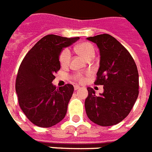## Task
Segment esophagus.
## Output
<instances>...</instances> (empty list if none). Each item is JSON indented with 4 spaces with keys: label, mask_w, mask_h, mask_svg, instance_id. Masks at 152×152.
<instances>
[{
    "label": "esophagus",
    "mask_w": 152,
    "mask_h": 152,
    "mask_svg": "<svg viewBox=\"0 0 152 152\" xmlns=\"http://www.w3.org/2000/svg\"><path fill=\"white\" fill-rule=\"evenodd\" d=\"M80 88H81V87H80V86H75V91L78 90V89H80Z\"/></svg>",
    "instance_id": "obj_1"
}]
</instances>
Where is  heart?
Wrapping results in <instances>:
<instances>
[{"label":"heart","instance_id":"b5f03b06","mask_svg":"<svg viewBox=\"0 0 152 152\" xmlns=\"http://www.w3.org/2000/svg\"><path fill=\"white\" fill-rule=\"evenodd\" d=\"M75 51L87 60L92 59L95 56V48L92 44L88 42H83L77 45L75 48ZM70 56L71 54L68 48H64L62 51L59 58V63L62 66H68L70 61ZM74 79L79 82H83L85 81V77L82 73H76L74 75Z\"/></svg>","mask_w":152,"mask_h":152}]
</instances>
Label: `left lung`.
I'll use <instances>...</instances> for the list:
<instances>
[{
	"mask_svg": "<svg viewBox=\"0 0 152 152\" xmlns=\"http://www.w3.org/2000/svg\"><path fill=\"white\" fill-rule=\"evenodd\" d=\"M87 39L99 49V67L95 85L104 86V93L96 96L92 88L85 101L86 115L101 126H114L129 114L139 94L137 65L128 50L107 34Z\"/></svg>",
	"mask_w": 152,
	"mask_h": 152,
	"instance_id": "left-lung-1",
	"label": "left lung"
}]
</instances>
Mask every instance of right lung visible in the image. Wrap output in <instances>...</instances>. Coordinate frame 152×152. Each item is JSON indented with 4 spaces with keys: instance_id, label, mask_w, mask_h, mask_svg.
<instances>
[{
    "instance_id": "right-lung-1",
    "label": "right lung",
    "mask_w": 152,
    "mask_h": 152,
    "mask_svg": "<svg viewBox=\"0 0 152 152\" xmlns=\"http://www.w3.org/2000/svg\"><path fill=\"white\" fill-rule=\"evenodd\" d=\"M78 39V37L46 35L23 59L17 74L15 91L20 108L35 126L48 128L65 117L74 86L66 84L58 88L52 82L60 69L59 57L63 48Z\"/></svg>"
}]
</instances>
